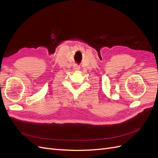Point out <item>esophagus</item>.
Listing matches in <instances>:
<instances>
[{"mask_svg": "<svg viewBox=\"0 0 158 158\" xmlns=\"http://www.w3.org/2000/svg\"><path fill=\"white\" fill-rule=\"evenodd\" d=\"M79 69H80V67H79V66H75L74 67V69L75 70V71H78V70H79Z\"/></svg>", "mask_w": 158, "mask_h": 158, "instance_id": "esophagus-1", "label": "esophagus"}]
</instances>
